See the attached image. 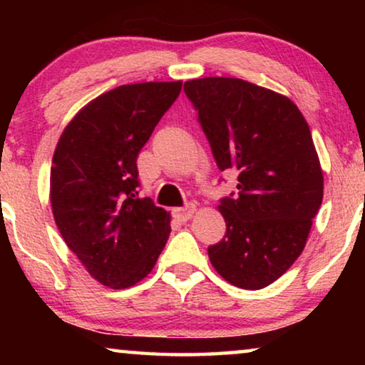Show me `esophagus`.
Returning a JSON list of instances; mask_svg holds the SVG:
<instances>
[{
  "instance_id": "1",
  "label": "esophagus",
  "mask_w": 365,
  "mask_h": 365,
  "mask_svg": "<svg viewBox=\"0 0 365 365\" xmlns=\"http://www.w3.org/2000/svg\"><path fill=\"white\" fill-rule=\"evenodd\" d=\"M196 212V206H194V204H187V206H184V207H176L173 211V216L178 219V221H181V222H186V221H189V219L192 217V214Z\"/></svg>"
}]
</instances>
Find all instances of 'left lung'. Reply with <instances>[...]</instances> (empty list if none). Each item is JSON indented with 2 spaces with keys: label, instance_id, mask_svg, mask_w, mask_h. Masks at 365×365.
<instances>
[{
  "label": "left lung",
  "instance_id": "1",
  "mask_svg": "<svg viewBox=\"0 0 365 365\" xmlns=\"http://www.w3.org/2000/svg\"><path fill=\"white\" fill-rule=\"evenodd\" d=\"M221 171L237 173V194L219 204L226 236L207 247L214 269L241 289L282 276L306 246L322 204L319 156L296 104L237 78L184 83Z\"/></svg>",
  "mask_w": 365,
  "mask_h": 365
}]
</instances>
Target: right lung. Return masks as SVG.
<instances>
[{
  "instance_id": "1",
  "label": "right lung",
  "mask_w": 365,
  "mask_h": 365,
  "mask_svg": "<svg viewBox=\"0 0 365 365\" xmlns=\"http://www.w3.org/2000/svg\"><path fill=\"white\" fill-rule=\"evenodd\" d=\"M181 86H118L86 104L58 141L49 178L54 221L103 286H134L151 272L168 242L171 216L139 197L136 159Z\"/></svg>"
}]
</instances>
